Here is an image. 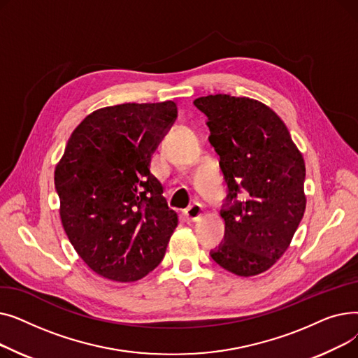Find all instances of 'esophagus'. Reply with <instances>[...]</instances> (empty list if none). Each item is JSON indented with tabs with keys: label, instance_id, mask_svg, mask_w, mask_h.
I'll return each mask as SVG.
<instances>
[{
	"label": "esophagus",
	"instance_id": "34e87169",
	"mask_svg": "<svg viewBox=\"0 0 358 358\" xmlns=\"http://www.w3.org/2000/svg\"><path fill=\"white\" fill-rule=\"evenodd\" d=\"M201 215H203V206L199 203L189 206V208L184 210V216L187 222H196Z\"/></svg>",
	"mask_w": 358,
	"mask_h": 358
}]
</instances>
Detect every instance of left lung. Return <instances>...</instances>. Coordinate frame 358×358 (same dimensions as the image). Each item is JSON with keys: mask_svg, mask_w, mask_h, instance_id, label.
Segmentation results:
<instances>
[{"mask_svg": "<svg viewBox=\"0 0 358 358\" xmlns=\"http://www.w3.org/2000/svg\"><path fill=\"white\" fill-rule=\"evenodd\" d=\"M194 106L208 116L209 142L229 189L220 210L224 241L210 255L241 277L264 273L286 252L303 217V157L285 122L261 101L216 94Z\"/></svg>", "mask_w": 358, "mask_h": 358, "instance_id": "obj_1", "label": "left lung"}]
</instances>
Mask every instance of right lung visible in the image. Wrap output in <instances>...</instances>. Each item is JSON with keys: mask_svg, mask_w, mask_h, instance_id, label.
Segmentation results:
<instances>
[{"mask_svg": "<svg viewBox=\"0 0 358 358\" xmlns=\"http://www.w3.org/2000/svg\"><path fill=\"white\" fill-rule=\"evenodd\" d=\"M176 119L174 101L99 108L72 131L56 165L65 234L104 278L141 280L165 255L178 216L150 173V159Z\"/></svg>", "mask_w": 358, "mask_h": 358, "instance_id": "right-lung-1", "label": "right lung"}]
</instances>
